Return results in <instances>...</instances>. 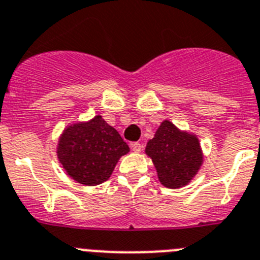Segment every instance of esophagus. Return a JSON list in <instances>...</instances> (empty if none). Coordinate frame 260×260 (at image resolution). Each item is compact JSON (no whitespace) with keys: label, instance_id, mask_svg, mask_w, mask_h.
<instances>
[{"label":"esophagus","instance_id":"1","mask_svg":"<svg viewBox=\"0 0 260 260\" xmlns=\"http://www.w3.org/2000/svg\"><path fill=\"white\" fill-rule=\"evenodd\" d=\"M131 147H132V150L135 151V153H140V151L142 150V145L140 144V142H132V144H131Z\"/></svg>","mask_w":260,"mask_h":260}]
</instances>
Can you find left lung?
Returning a JSON list of instances; mask_svg holds the SVG:
<instances>
[{
    "label": "left lung",
    "instance_id": "8db88e82",
    "mask_svg": "<svg viewBox=\"0 0 260 260\" xmlns=\"http://www.w3.org/2000/svg\"><path fill=\"white\" fill-rule=\"evenodd\" d=\"M145 151L153 159L159 181L171 189L186 185L203 160L197 137L181 132L168 120L159 125Z\"/></svg>",
    "mask_w": 260,
    "mask_h": 260
}]
</instances>
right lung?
<instances>
[{
    "label": "right lung",
    "instance_id": "right-lung-1",
    "mask_svg": "<svg viewBox=\"0 0 260 260\" xmlns=\"http://www.w3.org/2000/svg\"><path fill=\"white\" fill-rule=\"evenodd\" d=\"M129 147L115 128L97 115L86 123L64 129L58 144V158L75 181L84 185H98L106 181L118 159Z\"/></svg>",
    "mask_w": 260,
    "mask_h": 260
}]
</instances>
